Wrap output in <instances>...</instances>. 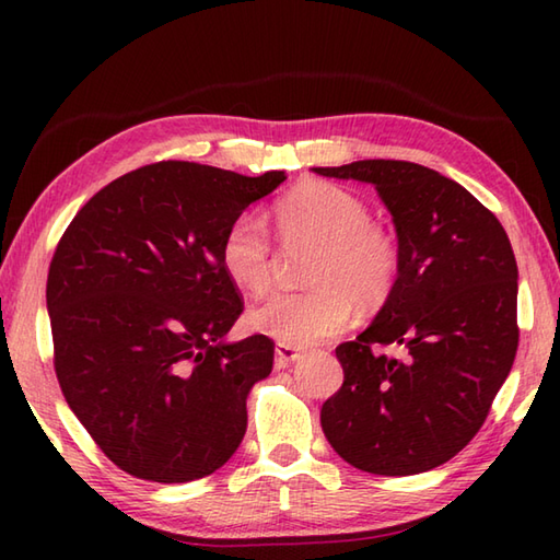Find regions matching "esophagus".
<instances>
[{"instance_id":"obj_1","label":"esophagus","mask_w":560,"mask_h":560,"mask_svg":"<svg viewBox=\"0 0 560 560\" xmlns=\"http://www.w3.org/2000/svg\"><path fill=\"white\" fill-rule=\"evenodd\" d=\"M277 365L279 368H287L291 363H295L299 359H303V349H295L291 343H277Z\"/></svg>"}]
</instances>
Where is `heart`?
Masks as SVG:
<instances>
[{"instance_id":"obj_1","label":"heart","mask_w":560,"mask_h":560,"mask_svg":"<svg viewBox=\"0 0 560 560\" xmlns=\"http://www.w3.org/2000/svg\"><path fill=\"white\" fill-rule=\"evenodd\" d=\"M287 243L317 241L307 269L313 287L273 293L249 313L259 335L291 347H313L347 327L355 305L375 311L395 293L401 249L385 225L371 221L365 201L331 183H303L273 205ZM225 277L237 289L261 295L277 271V243L257 213L243 211L229 223L219 247Z\"/></svg>"}]
</instances>
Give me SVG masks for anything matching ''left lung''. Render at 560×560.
I'll return each mask as SVG.
<instances>
[{
  "mask_svg": "<svg viewBox=\"0 0 560 560\" xmlns=\"http://www.w3.org/2000/svg\"><path fill=\"white\" fill-rule=\"evenodd\" d=\"M313 171L371 183L401 249L395 293L337 347L343 385L319 423L355 469L409 477L440 467L479 433L515 361L513 245L491 209L425 165L373 159ZM392 342L404 357L378 351Z\"/></svg>",
  "mask_w": 560,
  "mask_h": 560,
  "instance_id": "obj_1",
  "label": "left lung"
}]
</instances>
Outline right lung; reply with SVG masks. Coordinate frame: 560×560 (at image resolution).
<instances>
[{
  "label": "right lung",
  "mask_w": 560,
  "mask_h": 560,
  "mask_svg": "<svg viewBox=\"0 0 560 560\" xmlns=\"http://www.w3.org/2000/svg\"><path fill=\"white\" fill-rule=\"evenodd\" d=\"M287 173L189 161L137 168L93 195L47 271L52 363L69 409L137 479L185 483L223 467L273 341L221 337L243 295L219 261L229 223Z\"/></svg>",
  "instance_id": "add662e5"
}]
</instances>
